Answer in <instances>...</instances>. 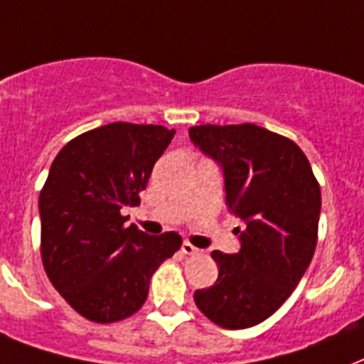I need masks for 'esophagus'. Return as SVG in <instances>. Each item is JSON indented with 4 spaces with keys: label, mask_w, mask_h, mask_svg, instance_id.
<instances>
[{
    "label": "esophagus",
    "mask_w": 364,
    "mask_h": 364,
    "mask_svg": "<svg viewBox=\"0 0 364 364\" xmlns=\"http://www.w3.org/2000/svg\"><path fill=\"white\" fill-rule=\"evenodd\" d=\"M182 252H184V255H197V252H199V249H197V247H193L190 241H184V243H182Z\"/></svg>",
    "instance_id": "1"
}]
</instances>
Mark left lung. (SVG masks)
Masks as SVG:
<instances>
[{
	"label": "left lung",
	"mask_w": 364,
	"mask_h": 364,
	"mask_svg": "<svg viewBox=\"0 0 364 364\" xmlns=\"http://www.w3.org/2000/svg\"><path fill=\"white\" fill-rule=\"evenodd\" d=\"M190 140L224 174L226 205L245 226L241 249L214 250L218 279L193 300L222 328L266 321L292 294L314 258L321 188L304 151L264 127H191Z\"/></svg>",
	"instance_id": "left-lung-1"
}]
</instances>
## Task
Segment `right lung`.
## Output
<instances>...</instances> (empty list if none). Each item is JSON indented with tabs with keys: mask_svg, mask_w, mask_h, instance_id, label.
<instances>
[{
	"mask_svg": "<svg viewBox=\"0 0 364 364\" xmlns=\"http://www.w3.org/2000/svg\"><path fill=\"white\" fill-rule=\"evenodd\" d=\"M174 129L109 123L58 151L39 193L41 258L50 283L85 319L115 323L142 308L150 279L182 245L148 235L123 208L140 205Z\"/></svg>",
	"mask_w": 364,
	"mask_h": 364,
	"instance_id": "add662e5",
	"label": "right lung"
}]
</instances>
